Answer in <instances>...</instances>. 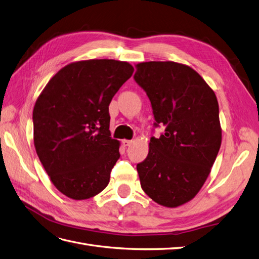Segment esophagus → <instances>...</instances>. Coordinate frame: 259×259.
Wrapping results in <instances>:
<instances>
[{"instance_id": "1", "label": "esophagus", "mask_w": 259, "mask_h": 259, "mask_svg": "<svg viewBox=\"0 0 259 259\" xmlns=\"http://www.w3.org/2000/svg\"><path fill=\"white\" fill-rule=\"evenodd\" d=\"M122 144H123L124 147H128V146H131V145L133 144V140H126V139H124L123 142H122Z\"/></svg>"}]
</instances>
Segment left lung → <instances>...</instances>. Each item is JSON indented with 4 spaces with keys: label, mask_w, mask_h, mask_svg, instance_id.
I'll return each mask as SVG.
<instances>
[{
    "label": "left lung",
    "mask_w": 259,
    "mask_h": 259,
    "mask_svg": "<svg viewBox=\"0 0 259 259\" xmlns=\"http://www.w3.org/2000/svg\"><path fill=\"white\" fill-rule=\"evenodd\" d=\"M135 81L151 101L165 132L151 137L147 158L137 164L140 186L165 207L191 201L206 182L222 145L214 91L189 66L149 61L136 66Z\"/></svg>",
    "instance_id": "left-lung-1"
}]
</instances>
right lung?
I'll return each mask as SVG.
<instances>
[{
  "mask_svg": "<svg viewBox=\"0 0 259 259\" xmlns=\"http://www.w3.org/2000/svg\"><path fill=\"white\" fill-rule=\"evenodd\" d=\"M134 72L126 61L90 59L65 66L33 109V142L51 182L66 197L86 200L108 186L120 158L110 136V105Z\"/></svg>",
  "mask_w": 259,
  "mask_h": 259,
  "instance_id": "right-lung-1",
  "label": "right lung"
}]
</instances>
